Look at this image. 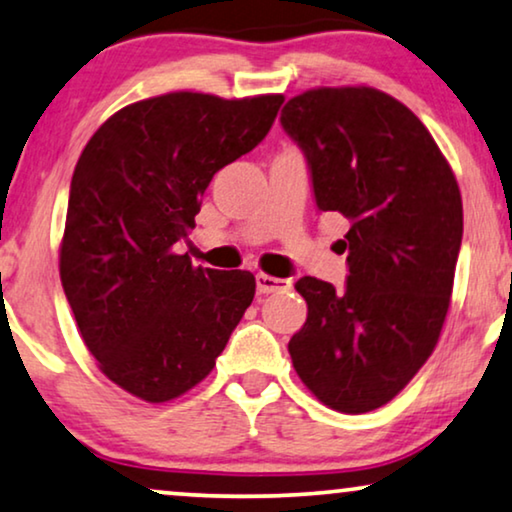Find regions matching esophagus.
<instances>
[{
	"label": "esophagus",
	"mask_w": 512,
	"mask_h": 512,
	"mask_svg": "<svg viewBox=\"0 0 512 512\" xmlns=\"http://www.w3.org/2000/svg\"><path fill=\"white\" fill-rule=\"evenodd\" d=\"M289 286H291L289 279L270 277L265 275V272H258L256 275V291L263 293V296H268V293H277V291H286Z\"/></svg>",
	"instance_id": "1"
}]
</instances>
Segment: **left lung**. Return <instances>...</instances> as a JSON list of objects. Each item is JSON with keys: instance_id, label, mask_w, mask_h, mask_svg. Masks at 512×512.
Masks as SVG:
<instances>
[{"instance_id": "8db88e82", "label": "left lung", "mask_w": 512, "mask_h": 512, "mask_svg": "<svg viewBox=\"0 0 512 512\" xmlns=\"http://www.w3.org/2000/svg\"><path fill=\"white\" fill-rule=\"evenodd\" d=\"M319 212L349 219L342 289L303 277L293 368L328 408L389 403L436 347L464 233L457 179L424 123L375 88H317L284 104Z\"/></svg>"}]
</instances>
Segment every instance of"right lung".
<instances>
[{
	"mask_svg": "<svg viewBox=\"0 0 512 512\" xmlns=\"http://www.w3.org/2000/svg\"><path fill=\"white\" fill-rule=\"evenodd\" d=\"M282 95L167 93L116 111L76 163L60 279L100 370L172 401L212 373L256 293L247 270L193 268L174 247L221 167L268 135Z\"/></svg>",
	"mask_w": 512,
	"mask_h": 512,
	"instance_id": "1",
	"label": "right lung"
}]
</instances>
